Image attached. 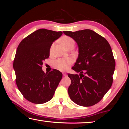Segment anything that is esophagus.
<instances>
[{"label":"esophagus","mask_w":129,"mask_h":129,"mask_svg":"<svg viewBox=\"0 0 129 129\" xmlns=\"http://www.w3.org/2000/svg\"><path fill=\"white\" fill-rule=\"evenodd\" d=\"M63 76H65V77H66V76H67V73H63Z\"/></svg>","instance_id":"34e87169"}]
</instances>
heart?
<instances>
[{"mask_svg": "<svg viewBox=\"0 0 129 129\" xmlns=\"http://www.w3.org/2000/svg\"><path fill=\"white\" fill-rule=\"evenodd\" d=\"M61 41L67 49H68L71 47L74 48L75 45V40L72 38L68 36H63L61 38ZM53 46L54 44H53L51 47V51L53 49ZM71 63L72 60L69 58H62V59L60 58V59L57 60L54 62V66L61 71H65V70L68 69L69 65Z\"/></svg>", "mask_w": 129, "mask_h": 129, "instance_id": "b5f03b06", "label": "heart"}]
</instances>
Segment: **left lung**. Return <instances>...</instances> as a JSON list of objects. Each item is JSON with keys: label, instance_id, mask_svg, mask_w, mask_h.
Instances as JSON below:
<instances>
[{"label": "left lung", "instance_id": "1", "mask_svg": "<svg viewBox=\"0 0 129 129\" xmlns=\"http://www.w3.org/2000/svg\"><path fill=\"white\" fill-rule=\"evenodd\" d=\"M78 46V57L72 69L78 75L68 74L71 84L72 101L82 106L99 102L112 85L115 62L110 45L104 37L90 29L64 31Z\"/></svg>", "mask_w": 129, "mask_h": 129}]
</instances>
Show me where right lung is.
Returning a JSON list of instances; mask_svg holds the SVG:
<instances>
[{
    "instance_id": "right-lung-1",
    "label": "right lung",
    "mask_w": 129,
    "mask_h": 129,
    "mask_svg": "<svg viewBox=\"0 0 129 129\" xmlns=\"http://www.w3.org/2000/svg\"><path fill=\"white\" fill-rule=\"evenodd\" d=\"M62 34L61 31L39 29L18 45L13 64L16 85L23 97L32 103L41 104L51 100L62 77L58 70L48 73L42 70L43 61L49 57L52 43Z\"/></svg>"
}]
</instances>
